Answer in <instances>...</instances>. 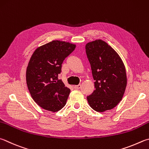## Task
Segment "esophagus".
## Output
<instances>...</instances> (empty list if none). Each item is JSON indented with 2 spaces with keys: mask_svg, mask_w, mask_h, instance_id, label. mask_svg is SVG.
I'll use <instances>...</instances> for the list:
<instances>
[{
  "mask_svg": "<svg viewBox=\"0 0 149 149\" xmlns=\"http://www.w3.org/2000/svg\"><path fill=\"white\" fill-rule=\"evenodd\" d=\"M74 87L75 88H77V89H79V88H81V84H79V85H74Z\"/></svg>",
  "mask_w": 149,
  "mask_h": 149,
  "instance_id": "esophagus-1",
  "label": "esophagus"
}]
</instances>
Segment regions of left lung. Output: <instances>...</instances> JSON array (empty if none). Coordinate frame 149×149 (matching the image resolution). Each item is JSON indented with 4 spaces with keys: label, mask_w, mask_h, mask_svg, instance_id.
I'll use <instances>...</instances> for the list:
<instances>
[{
    "label": "left lung",
    "mask_w": 149,
    "mask_h": 149,
    "mask_svg": "<svg viewBox=\"0 0 149 149\" xmlns=\"http://www.w3.org/2000/svg\"><path fill=\"white\" fill-rule=\"evenodd\" d=\"M86 53L95 81V90L86 97L98 112L110 110L122 100L127 85L125 66L118 53L102 40L85 45Z\"/></svg>",
    "instance_id": "left-lung-1"
}]
</instances>
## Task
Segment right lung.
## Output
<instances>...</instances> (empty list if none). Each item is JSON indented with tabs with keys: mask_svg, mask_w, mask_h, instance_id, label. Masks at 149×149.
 I'll use <instances>...</instances> for the list:
<instances>
[{
	"mask_svg": "<svg viewBox=\"0 0 149 149\" xmlns=\"http://www.w3.org/2000/svg\"><path fill=\"white\" fill-rule=\"evenodd\" d=\"M75 48V44L53 40L32 54L26 68V85L32 99L43 109L56 112L66 105L70 89L58 76L64 60Z\"/></svg>",
	"mask_w": 149,
	"mask_h": 149,
	"instance_id": "1",
	"label": "right lung"
}]
</instances>
